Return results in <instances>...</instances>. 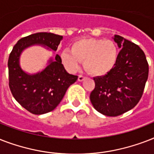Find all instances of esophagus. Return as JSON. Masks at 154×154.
I'll list each match as a JSON object with an SVG mask.
<instances>
[{
    "mask_svg": "<svg viewBox=\"0 0 154 154\" xmlns=\"http://www.w3.org/2000/svg\"><path fill=\"white\" fill-rule=\"evenodd\" d=\"M84 79H85L84 76H82V75H79V76H78V81H79V82H82Z\"/></svg>",
    "mask_w": 154,
    "mask_h": 154,
    "instance_id": "34e87169",
    "label": "esophagus"
}]
</instances>
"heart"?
Here are the masks:
<instances>
[{
	"instance_id": "obj_1",
	"label": "heart",
	"mask_w": 154,
	"mask_h": 154,
	"mask_svg": "<svg viewBox=\"0 0 154 154\" xmlns=\"http://www.w3.org/2000/svg\"><path fill=\"white\" fill-rule=\"evenodd\" d=\"M64 65L71 72L84 62L85 70L95 77L108 74L114 68L118 58V49L111 40L82 38L74 42L71 51L65 49L60 54Z\"/></svg>"
}]
</instances>
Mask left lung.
Returning <instances> with one entry per match:
<instances>
[{"label": "left lung", "instance_id": "1", "mask_svg": "<svg viewBox=\"0 0 154 154\" xmlns=\"http://www.w3.org/2000/svg\"><path fill=\"white\" fill-rule=\"evenodd\" d=\"M121 49L114 68L108 74L94 77L90 94L94 109L105 116L116 117L139 102L148 79L149 65L142 49L119 35L113 37Z\"/></svg>", "mask_w": 154, "mask_h": 154}]
</instances>
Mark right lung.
Segmentation results:
<instances>
[{"instance_id": "right-lung-1", "label": "right lung", "mask_w": 154, "mask_h": 154, "mask_svg": "<svg viewBox=\"0 0 154 154\" xmlns=\"http://www.w3.org/2000/svg\"><path fill=\"white\" fill-rule=\"evenodd\" d=\"M62 38V36L51 32L33 33L19 40L9 54L8 85L11 93L16 101L32 114H44L54 109L68 88L77 81V76L67 72L58 54L54 59H49L42 72L29 74L20 68V56L24 49L34 45L56 51Z\"/></svg>"}]
</instances>
